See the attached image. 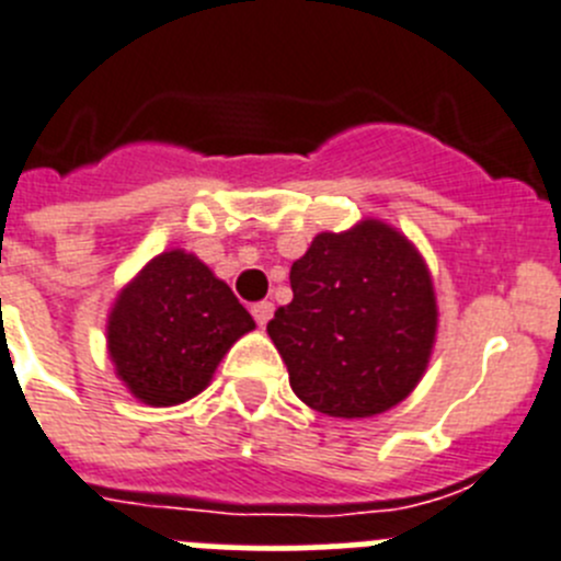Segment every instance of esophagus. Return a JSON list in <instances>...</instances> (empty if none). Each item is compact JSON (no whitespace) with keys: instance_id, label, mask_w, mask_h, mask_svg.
Masks as SVG:
<instances>
[{"instance_id":"34e87169","label":"esophagus","mask_w":561,"mask_h":561,"mask_svg":"<svg viewBox=\"0 0 561 561\" xmlns=\"http://www.w3.org/2000/svg\"><path fill=\"white\" fill-rule=\"evenodd\" d=\"M251 316H254L256 327H265V323L271 321V316H274V305H271V301H256V305L251 307Z\"/></svg>"}]
</instances>
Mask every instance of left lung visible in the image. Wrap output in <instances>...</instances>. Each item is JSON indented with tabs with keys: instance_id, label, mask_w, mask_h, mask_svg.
Instances as JSON below:
<instances>
[{
	"instance_id": "obj_1",
	"label": "left lung",
	"mask_w": 561,
	"mask_h": 561,
	"mask_svg": "<svg viewBox=\"0 0 561 561\" xmlns=\"http://www.w3.org/2000/svg\"><path fill=\"white\" fill-rule=\"evenodd\" d=\"M293 301L268 334L290 387L332 417H370L404 401L426 370L437 305L415 245L381 221L321 232L290 268Z\"/></svg>"
}]
</instances>
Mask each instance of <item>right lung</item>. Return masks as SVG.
<instances>
[{"label": "right lung", "mask_w": 561, "mask_h": 561, "mask_svg": "<svg viewBox=\"0 0 561 561\" xmlns=\"http://www.w3.org/2000/svg\"><path fill=\"white\" fill-rule=\"evenodd\" d=\"M254 329L227 282L185 251L154 256L115 298L107 348L135 399L174 407L209 385L224 354Z\"/></svg>", "instance_id": "add662e5"}]
</instances>
